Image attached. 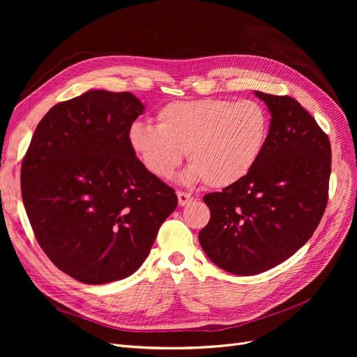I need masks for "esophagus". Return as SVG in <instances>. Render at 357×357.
Segmentation results:
<instances>
[{"label":"esophagus","instance_id":"obj_1","mask_svg":"<svg viewBox=\"0 0 357 357\" xmlns=\"http://www.w3.org/2000/svg\"><path fill=\"white\" fill-rule=\"evenodd\" d=\"M178 202H179V205L181 207H185V205H188V204H191L192 202V195L191 194H188V192H183V191H178Z\"/></svg>","mask_w":357,"mask_h":357}]
</instances>
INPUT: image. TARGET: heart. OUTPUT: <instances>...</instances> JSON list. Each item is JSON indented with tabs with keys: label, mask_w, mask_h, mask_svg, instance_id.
<instances>
[{
	"label": "heart",
	"mask_w": 357,
	"mask_h": 357,
	"mask_svg": "<svg viewBox=\"0 0 357 357\" xmlns=\"http://www.w3.org/2000/svg\"><path fill=\"white\" fill-rule=\"evenodd\" d=\"M158 127L136 121L127 131L130 149L159 179L172 178L186 152V181L227 188L256 166L269 137L268 109L252 100L174 101L156 112Z\"/></svg>",
	"instance_id": "heart-1"
}]
</instances>
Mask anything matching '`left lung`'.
<instances>
[{
    "label": "left lung",
    "instance_id": "obj_1",
    "mask_svg": "<svg viewBox=\"0 0 357 357\" xmlns=\"http://www.w3.org/2000/svg\"><path fill=\"white\" fill-rule=\"evenodd\" d=\"M272 119L256 166L240 182L204 197L211 218L199 243L234 275L275 268L310 240L327 207L328 136L295 98L256 91Z\"/></svg>",
    "mask_w": 357,
    "mask_h": 357
}]
</instances>
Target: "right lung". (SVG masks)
I'll return each mask as SVG.
<instances>
[{
  "instance_id": "right-lung-1",
  "label": "right lung",
  "mask_w": 357,
  "mask_h": 357,
  "mask_svg": "<svg viewBox=\"0 0 357 357\" xmlns=\"http://www.w3.org/2000/svg\"><path fill=\"white\" fill-rule=\"evenodd\" d=\"M143 108L133 93L102 89L62 101L37 124L23 158L22 197L34 237L79 282L136 272L178 205L174 188L128 146Z\"/></svg>"
}]
</instances>
